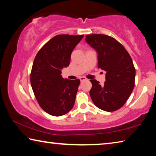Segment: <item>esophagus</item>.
Returning <instances> with one entry per match:
<instances>
[{
	"label": "esophagus",
	"instance_id": "1",
	"mask_svg": "<svg viewBox=\"0 0 156 156\" xmlns=\"http://www.w3.org/2000/svg\"><path fill=\"white\" fill-rule=\"evenodd\" d=\"M80 81H84V80H87V78L83 77V76H82V77H80Z\"/></svg>",
	"mask_w": 156,
	"mask_h": 156
}]
</instances>
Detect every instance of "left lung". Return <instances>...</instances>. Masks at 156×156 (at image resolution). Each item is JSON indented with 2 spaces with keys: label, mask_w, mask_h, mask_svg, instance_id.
Returning a JSON list of instances; mask_svg holds the SVG:
<instances>
[{
  "label": "left lung",
  "mask_w": 156,
  "mask_h": 156,
  "mask_svg": "<svg viewBox=\"0 0 156 156\" xmlns=\"http://www.w3.org/2000/svg\"><path fill=\"white\" fill-rule=\"evenodd\" d=\"M85 41L98 54V67L106 72L103 85L90 80L89 94L99 109L114 112L125 105L135 85L136 69L133 61L119 42L104 34L87 35Z\"/></svg>",
  "instance_id": "8db88e82"
}]
</instances>
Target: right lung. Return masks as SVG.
<instances>
[{
    "mask_svg": "<svg viewBox=\"0 0 156 156\" xmlns=\"http://www.w3.org/2000/svg\"><path fill=\"white\" fill-rule=\"evenodd\" d=\"M83 37L68 34L54 36L34 59L31 85L39 105L50 115H65L74 105L80 81L62 78L61 70L69 65L71 54Z\"/></svg>",
    "mask_w": 156,
    "mask_h": 156,
    "instance_id": "obj_1",
    "label": "right lung"
}]
</instances>
